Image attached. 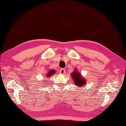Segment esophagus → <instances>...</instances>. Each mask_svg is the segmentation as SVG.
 <instances>
[{"instance_id":"34e87169","label":"esophagus","mask_w":126,"mask_h":126,"mask_svg":"<svg viewBox=\"0 0 126 126\" xmlns=\"http://www.w3.org/2000/svg\"><path fill=\"white\" fill-rule=\"evenodd\" d=\"M60 73L61 74H62V75L65 74V70L64 69H62L61 70H60Z\"/></svg>"}]
</instances>
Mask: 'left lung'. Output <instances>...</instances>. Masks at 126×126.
<instances>
[{"mask_svg": "<svg viewBox=\"0 0 126 126\" xmlns=\"http://www.w3.org/2000/svg\"><path fill=\"white\" fill-rule=\"evenodd\" d=\"M71 77L73 79V80L75 82V85L78 87H82V86L85 85L86 83L85 79L83 78L80 73H79L77 70H75V71L72 73Z\"/></svg>", "mask_w": 126, "mask_h": 126, "instance_id": "left-lung-1", "label": "left lung"}]
</instances>
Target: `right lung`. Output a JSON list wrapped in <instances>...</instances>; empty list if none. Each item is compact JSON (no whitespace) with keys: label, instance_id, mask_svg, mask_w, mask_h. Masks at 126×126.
Returning a JSON list of instances; mask_svg holds the SVG:
<instances>
[{"label":"right lung","instance_id":"1","mask_svg":"<svg viewBox=\"0 0 126 126\" xmlns=\"http://www.w3.org/2000/svg\"><path fill=\"white\" fill-rule=\"evenodd\" d=\"M55 73V71L54 70H50L49 71H48V72L47 73V75H46L47 77H50L51 76H52L53 74H54Z\"/></svg>","mask_w":126,"mask_h":126}]
</instances>
